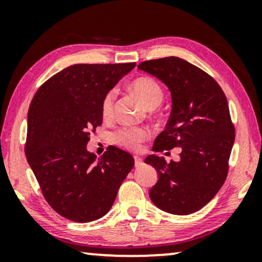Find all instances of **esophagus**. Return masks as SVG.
Returning a JSON list of instances; mask_svg holds the SVG:
<instances>
[{"mask_svg": "<svg viewBox=\"0 0 262 262\" xmlns=\"http://www.w3.org/2000/svg\"><path fill=\"white\" fill-rule=\"evenodd\" d=\"M143 164V159L139 156H135V166L136 167H141Z\"/></svg>", "mask_w": 262, "mask_h": 262, "instance_id": "1", "label": "esophagus"}]
</instances>
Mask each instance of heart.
Segmentation results:
<instances>
[{
  "instance_id": "heart-1",
  "label": "heart",
  "mask_w": 262,
  "mask_h": 262,
  "mask_svg": "<svg viewBox=\"0 0 262 262\" xmlns=\"http://www.w3.org/2000/svg\"><path fill=\"white\" fill-rule=\"evenodd\" d=\"M131 88L136 95L142 100L144 106L149 110L156 108L163 100V91L159 82L151 77H138L131 83ZM116 93L110 91L103 96L101 112L105 118H110L113 113V105ZM146 131L142 127H124L114 135V142L118 145L127 149H136L146 138Z\"/></svg>"
}]
</instances>
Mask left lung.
<instances>
[{"mask_svg": "<svg viewBox=\"0 0 262 262\" xmlns=\"http://www.w3.org/2000/svg\"><path fill=\"white\" fill-rule=\"evenodd\" d=\"M169 89L171 112L152 151L180 148V161L149 155L159 181L151 202L173 214H189L205 206L223 186L235 142L228 100L220 84L198 67L179 57L145 60L138 66Z\"/></svg>", "mask_w": 262, "mask_h": 262, "instance_id": "left-lung-1", "label": "left lung"}]
</instances>
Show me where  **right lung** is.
I'll return each instance as SVG.
<instances>
[{"instance_id": "add662e5", "label": "right lung", "mask_w": 262, "mask_h": 262, "mask_svg": "<svg viewBox=\"0 0 262 262\" xmlns=\"http://www.w3.org/2000/svg\"><path fill=\"white\" fill-rule=\"evenodd\" d=\"M136 63L75 64L35 93L27 116V162L50 206L68 220L87 223L108 212L135 166L131 154L111 145L96 159L87 150L102 124L107 93Z\"/></svg>"}]
</instances>
